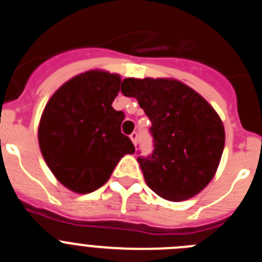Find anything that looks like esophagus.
<instances>
[{
    "instance_id": "obj_1",
    "label": "esophagus",
    "mask_w": 262,
    "mask_h": 262,
    "mask_svg": "<svg viewBox=\"0 0 262 262\" xmlns=\"http://www.w3.org/2000/svg\"><path fill=\"white\" fill-rule=\"evenodd\" d=\"M138 133H133L129 135V139H131V141L134 143V145H136V143H138Z\"/></svg>"
}]
</instances>
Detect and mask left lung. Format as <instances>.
Masks as SVG:
<instances>
[{
    "label": "left lung",
    "instance_id": "1",
    "mask_svg": "<svg viewBox=\"0 0 262 262\" xmlns=\"http://www.w3.org/2000/svg\"><path fill=\"white\" fill-rule=\"evenodd\" d=\"M122 93L135 97L152 122L155 149L138 157L148 187L169 201L198 195L214 177L225 148L217 112L175 79L127 78Z\"/></svg>",
    "mask_w": 262,
    "mask_h": 262
}]
</instances>
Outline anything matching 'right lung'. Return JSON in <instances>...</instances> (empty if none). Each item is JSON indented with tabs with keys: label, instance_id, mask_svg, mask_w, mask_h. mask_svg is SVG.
I'll use <instances>...</instances> for the list:
<instances>
[{
	"label": "right lung",
	"instance_id": "obj_1",
	"mask_svg": "<svg viewBox=\"0 0 262 262\" xmlns=\"http://www.w3.org/2000/svg\"><path fill=\"white\" fill-rule=\"evenodd\" d=\"M121 76L79 74L50 97L38 124V145L57 179L78 193L104 186L124 155L135 152L121 133L123 112L113 109Z\"/></svg>",
	"mask_w": 262,
	"mask_h": 262
}]
</instances>
